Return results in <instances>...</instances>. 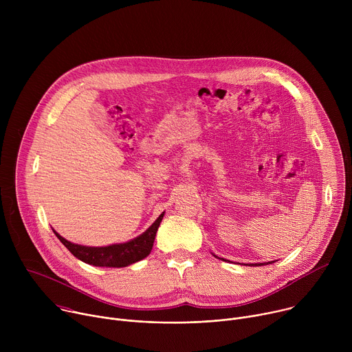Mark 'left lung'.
Listing matches in <instances>:
<instances>
[{"mask_svg":"<svg viewBox=\"0 0 352 352\" xmlns=\"http://www.w3.org/2000/svg\"><path fill=\"white\" fill-rule=\"evenodd\" d=\"M216 256V255H214ZM217 258V256H216ZM263 265H270V262H267V263H250V266H263Z\"/></svg>","mask_w":352,"mask_h":352,"instance_id":"left-lung-1","label":"left lung"}]
</instances>
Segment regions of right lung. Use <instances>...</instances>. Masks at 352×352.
<instances>
[{
  "label": "right lung",
  "instance_id": "1",
  "mask_svg": "<svg viewBox=\"0 0 352 352\" xmlns=\"http://www.w3.org/2000/svg\"><path fill=\"white\" fill-rule=\"evenodd\" d=\"M163 216L164 212L139 236L122 243H113L107 246H86L74 243L61 236L56 230L53 231L75 258L87 265L98 267H126L132 263L144 259L150 252H152L156 232L160 227Z\"/></svg>",
  "mask_w": 352,
  "mask_h": 352
}]
</instances>
